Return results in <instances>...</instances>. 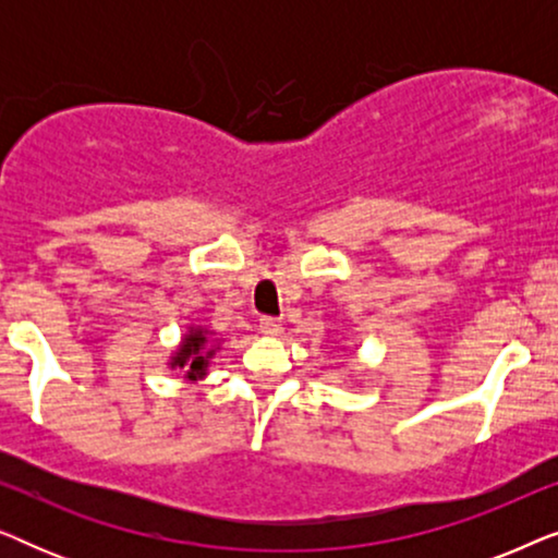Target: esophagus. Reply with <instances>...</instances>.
<instances>
[{"mask_svg":"<svg viewBox=\"0 0 558 558\" xmlns=\"http://www.w3.org/2000/svg\"><path fill=\"white\" fill-rule=\"evenodd\" d=\"M258 330H262L264 335H279L281 332V325H279V319L277 317H271V315H264L262 319H258Z\"/></svg>","mask_w":558,"mask_h":558,"instance_id":"esophagus-1","label":"esophagus"}]
</instances>
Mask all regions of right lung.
I'll list each match as a JSON object with an SVG mask.
<instances>
[{
    "label": "right lung",
    "mask_w": 558,
    "mask_h": 558,
    "mask_svg": "<svg viewBox=\"0 0 558 558\" xmlns=\"http://www.w3.org/2000/svg\"><path fill=\"white\" fill-rule=\"evenodd\" d=\"M208 338H205L203 330H193L185 338V345L180 348V353L174 355L172 365H180V368H187V378H203L205 376V365H208V355H213V350L208 355H203V348Z\"/></svg>",
    "instance_id": "obj_1"
}]
</instances>
